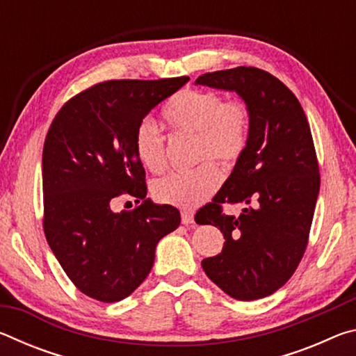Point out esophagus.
I'll return each instance as SVG.
<instances>
[{"mask_svg": "<svg viewBox=\"0 0 356 356\" xmlns=\"http://www.w3.org/2000/svg\"><path fill=\"white\" fill-rule=\"evenodd\" d=\"M180 215H182V222H184V225H191V222L195 221V213H193L191 210H182V212H180Z\"/></svg>", "mask_w": 356, "mask_h": 356, "instance_id": "esophagus-1", "label": "esophagus"}]
</instances>
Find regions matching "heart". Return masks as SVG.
Listing matches in <instances>:
<instances>
[{"mask_svg": "<svg viewBox=\"0 0 356 356\" xmlns=\"http://www.w3.org/2000/svg\"><path fill=\"white\" fill-rule=\"evenodd\" d=\"M165 124L176 135H193L195 160H215L234 166L250 143L251 114L240 100H227L218 92L182 89L161 110ZM134 149L143 168L160 174L166 168L165 135L150 119H143L134 134ZM221 185V172L213 161L195 170L176 171L156 180L152 193L156 201L179 209H195L207 201Z\"/></svg>", "mask_w": 356, "mask_h": 356, "instance_id": "1", "label": "heart"}]
</instances>
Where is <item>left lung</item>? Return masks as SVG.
<instances>
[{"mask_svg": "<svg viewBox=\"0 0 356 356\" xmlns=\"http://www.w3.org/2000/svg\"><path fill=\"white\" fill-rule=\"evenodd\" d=\"M196 84L236 91L251 114L243 156L196 213L197 225L216 226L226 240L202 268L229 297L264 298L286 284L308 246L321 188L308 119L291 89L257 67L209 72ZM222 203H242L243 213L226 216Z\"/></svg>", "mask_w": 356, "mask_h": 356, "instance_id": "1", "label": "left lung"}]
</instances>
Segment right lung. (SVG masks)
<instances>
[{"instance_id":"1","label":"right lung","mask_w":356,"mask_h":356,"mask_svg":"<svg viewBox=\"0 0 356 356\" xmlns=\"http://www.w3.org/2000/svg\"><path fill=\"white\" fill-rule=\"evenodd\" d=\"M110 80L65 102L42 152L44 232L78 291L120 301L146 280L161 237L180 225L176 207L146 200V172L134 149L140 120L188 81ZM119 195L140 204L113 212Z\"/></svg>"}]
</instances>
